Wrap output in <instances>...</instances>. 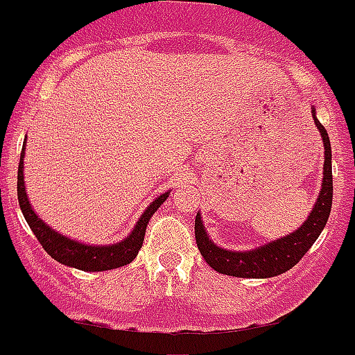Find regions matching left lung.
Instances as JSON below:
<instances>
[{
    "label": "left lung",
    "instance_id": "obj_1",
    "mask_svg": "<svg viewBox=\"0 0 355 355\" xmlns=\"http://www.w3.org/2000/svg\"><path fill=\"white\" fill-rule=\"evenodd\" d=\"M312 119L321 135L322 146H324V166H322L321 191L312 207L311 214L304 220L300 227L292 231L286 236L278 238L275 241L261 245L252 250H227L217 247L210 240L200 212L195 219V238L200 254L205 259L207 264L216 269L220 275L236 276V278H272L292 269L293 266L305 255V252L314 245L321 231L328 223L333 202V176H331V145H329L328 132L324 125L315 117V108L312 107Z\"/></svg>",
    "mask_w": 355,
    "mask_h": 355
}]
</instances>
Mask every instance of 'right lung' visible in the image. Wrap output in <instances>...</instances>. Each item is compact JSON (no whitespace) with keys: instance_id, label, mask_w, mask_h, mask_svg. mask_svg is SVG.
I'll list each match as a JSON object with an SVG mask.
<instances>
[{"instance_id":"add662e5","label":"right lung","mask_w":355,"mask_h":355,"mask_svg":"<svg viewBox=\"0 0 355 355\" xmlns=\"http://www.w3.org/2000/svg\"><path fill=\"white\" fill-rule=\"evenodd\" d=\"M24 159H26V143L22 146V153H20V164H19V176H17V193H19V205L22 210L24 217H26L27 224L36 234L37 241L43 245L48 255L55 259L63 266L69 268L80 269V271L87 272H98V271H110V269L122 268V266L129 264L135 261L138 255L139 248H141L143 240H145L146 226L148 220L152 219L153 214L157 212L160 205L167 200L169 191L162 193L157 196L152 203L145 209L141 217L138 219L136 226L129 233L128 238L117 241L112 245H87L83 241H77L73 238L65 236V234L58 233L50 224L44 223L36 212H34L33 205L29 202V196L26 191V181H24Z\"/></svg>"}]
</instances>
